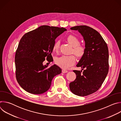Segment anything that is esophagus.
I'll return each instance as SVG.
<instances>
[{
    "label": "esophagus",
    "instance_id": "obj_1",
    "mask_svg": "<svg viewBox=\"0 0 121 121\" xmlns=\"http://www.w3.org/2000/svg\"><path fill=\"white\" fill-rule=\"evenodd\" d=\"M62 72L63 73H67L68 72L67 70H65V69H62Z\"/></svg>",
    "mask_w": 121,
    "mask_h": 121
}]
</instances>
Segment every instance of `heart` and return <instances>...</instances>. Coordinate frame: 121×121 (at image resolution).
<instances>
[{"label":"heart","instance_id":"heart-1","mask_svg":"<svg viewBox=\"0 0 121 121\" xmlns=\"http://www.w3.org/2000/svg\"><path fill=\"white\" fill-rule=\"evenodd\" d=\"M66 40L68 43L73 47L72 52L77 56L81 57L83 56L85 53L86 49L83 45L79 44V40L77 37L70 35L66 37ZM59 41L56 42L53 47V51L57 52L59 50ZM75 61L76 57L73 55L70 56L63 55L60 57H56L55 59V62L56 65L63 68H66L74 64Z\"/></svg>","mask_w":121,"mask_h":121}]
</instances>
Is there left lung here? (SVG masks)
<instances>
[{
	"label": "left lung",
	"mask_w": 121,
	"mask_h": 121,
	"mask_svg": "<svg viewBox=\"0 0 121 121\" xmlns=\"http://www.w3.org/2000/svg\"><path fill=\"white\" fill-rule=\"evenodd\" d=\"M70 29L81 33L85 43L86 51L77 65L83 71L73 70L76 78L69 84L70 90L75 95L87 96L99 89L108 74V48L99 33L90 27L80 25Z\"/></svg>",
	"instance_id": "1"
}]
</instances>
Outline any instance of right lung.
<instances>
[{"label":"right lung","instance_id":"1","mask_svg":"<svg viewBox=\"0 0 121 121\" xmlns=\"http://www.w3.org/2000/svg\"><path fill=\"white\" fill-rule=\"evenodd\" d=\"M66 30L64 28L43 25L21 38L15 57L16 77L25 91L33 94L45 92L54 77L62 72L57 65L47 68L48 65L43 63L46 58L50 62L53 61L51 53L55 40Z\"/></svg>","mask_w":121,"mask_h":121}]
</instances>
